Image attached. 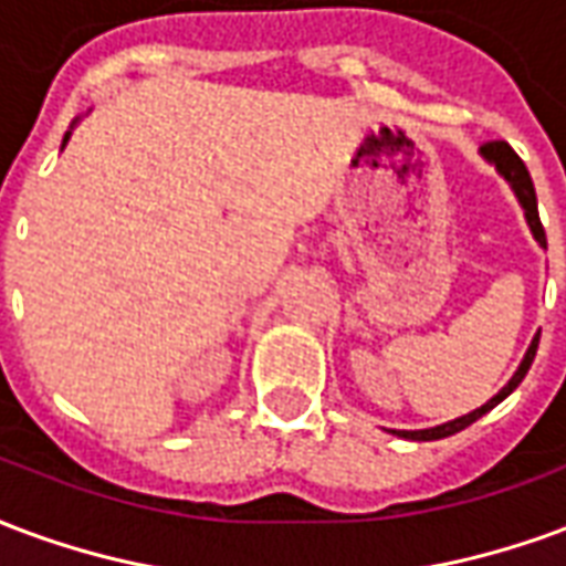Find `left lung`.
I'll return each mask as SVG.
<instances>
[{
	"label": "left lung",
	"mask_w": 566,
	"mask_h": 566,
	"mask_svg": "<svg viewBox=\"0 0 566 566\" xmlns=\"http://www.w3.org/2000/svg\"><path fill=\"white\" fill-rule=\"evenodd\" d=\"M482 159L489 165H494L497 168V175L510 184V189L515 192V198H518V205H522V210H525V220H527V229H531V234H534V241L546 250V232H543V222H539V210H537V192H534V180H531V175H527L525 163L515 156V150L510 147L506 142H489L485 147H480ZM537 346H539V332L534 334V340H531V346H527L525 358H522V365L515 368V374L510 377V382L503 386L494 398H489V401L482 403V407H476L473 413H464L458 416V419H452V422H443V424H434V428H422V431H391V434L403 437V440H443V437L449 434H458L461 428H468V424H473L480 416H485L489 410H494L497 403L506 398V395H513L515 389H518V382L525 379L527 368H531V361H534V356H537Z\"/></svg>",
	"instance_id": "left-lung-1"
}]
</instances>
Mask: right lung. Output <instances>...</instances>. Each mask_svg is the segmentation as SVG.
<instances>
[{
	"instance_id": "right-lung-1",
	"label": "right lung",
	"mask_w": 566,
	"mask_h": 566,
	"mask_svg": "<svg viewBox=\"0 0 566 566\" xmlns=\"http://www.w3.org/2000/svg\"><path fill=\"white\" fill-rule=\"evenodd\" d=\"M74 126H77V119H74V123H72V129H74ZM69 138H72V132H65V138H63V147H65V144H69Z\"/></svg>"
}]
</instances>
